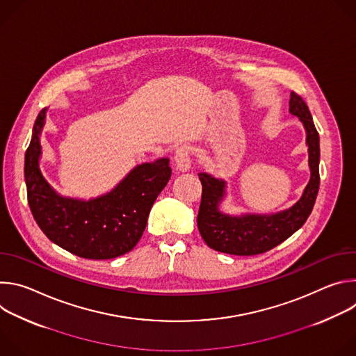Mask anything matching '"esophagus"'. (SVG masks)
I'll return each mask as SVG.
<instances>
[{"label":"esophagus","mask_w":356,"mask_h":356,"mask_svg":"<svg viewBox=\"0 0 356 356\" xmlns=\"http://www.w3.org/2000/svg\"><path fill=\"white\" fill-rule=\"evenodd\" d=\"M175 165L179 172H187L191 168V149L187 145L177 147L175 154Z\"/></svg>","instance_id":"1"}]
</instances>
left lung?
Here are the masks:
<instances>
[{"instance_id":"1","label":"left lung","mask_w":356,"mask_h":356,"mask_svg":"<svg viewBox=\"0 0 356 356\" xmlns=\"http://www.w3.org/2000/svg\"><path fill=\"white\" fill-rule=\"evenodd\" d=\"M289 111L306 129L309 146L310 180L300 200L290 209L275 214H225L220 206L227 195V181L206 172L198 173L202 193L197 227L210 248L229 255H258L291 236L312 214L320 187V136L307 104L296 92L290 94Z\"/></svg>"}]
</instances>
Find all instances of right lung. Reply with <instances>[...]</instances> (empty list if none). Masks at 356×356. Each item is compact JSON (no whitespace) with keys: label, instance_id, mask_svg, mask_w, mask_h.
<instances>
[{"label":"right lung","instance_id":"right-lung-1","mask_svg":"<svg viewBox=\"0 0 356 356\" xmlns=\"http://www.w3.org/2000/svg\"><path fill=\"white\" fill-rule=\"evenodd\" d=\"M46 108L33 125L25 154V183L32 216L43 234L86 259H113L140 239L155 200L168 184V158L135 166L111 191L90 200L63 197L40 172V134Z\"/></svg>","mask_w":356,"mask_h":356}]
</instances>
